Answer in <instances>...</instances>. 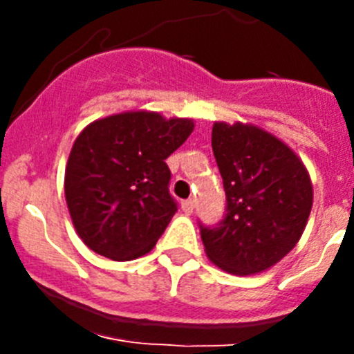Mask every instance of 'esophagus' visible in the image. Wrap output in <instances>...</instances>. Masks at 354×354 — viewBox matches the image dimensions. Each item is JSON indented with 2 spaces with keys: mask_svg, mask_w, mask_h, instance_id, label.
I'll list each match as a JSON object with an SVG mask.
<instances>
[{
  "mask_svg": "<svg viewBox=\"0 0 354 354\" xmlns=\"http://www.w3.org/2000/svg\"><path fill=\"white\" fill-rule=\"evenodd\" d=\"M180 209H183L186 214H192L193 209H195V202H193V200H184L183 204H180Z\"/></svg>",
  "mask_w": 354,
  "mask_h": 354,
  "instance_id": "obj_1",
  "label": "esophagus"
}]
</instances>
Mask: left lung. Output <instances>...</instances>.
<instances>
[{"mask_svg": "<svg viewBox=\"0 0 354 354\" xmlns=\"http://www.w3.org/2000/svg\"><path fill=\"white\" fill-rule=\"evenodd\" d=\"M212 152L223 179L227 214L200 225L205 253L237 277L262 273L296 246L310 216V175L289 145L252 124L214 122Z\"/></svg>", "mask_w": 354, "mask_h": 354, "instance_id": "obj_1", "label": "left lung"}]
</instances>
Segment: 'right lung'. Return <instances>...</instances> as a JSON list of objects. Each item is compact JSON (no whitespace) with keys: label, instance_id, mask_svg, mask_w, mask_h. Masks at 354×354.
Returning <instances> with one entry per match:
<instances>
[{"label":"right lung","instance_id":"add662e5","mask_svg":"<svg viewBox=\"0 0 354 354\" xmlns=\"http://www.w3.org/2000/svg\"><path fill=\"white\" fill-rule=\"evenodd\" d=\"M192 118L124 111L93 120L72 145L65 200L77 236L111 261L154 248L177 211L165 159L193 133Z\"/></svg>","mask_w":354,"mask_h":354}]
</instances>
